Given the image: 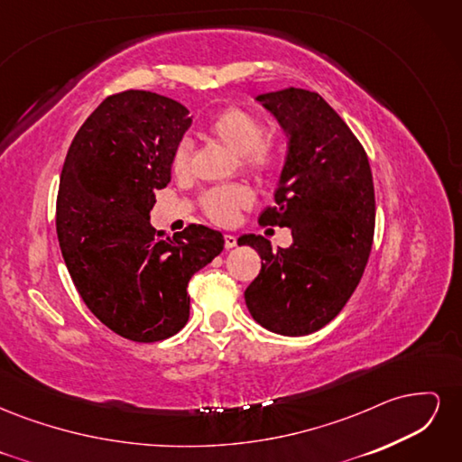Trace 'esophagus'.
Returning a JSON list of instances; mask_svg holds the SVG:
<instances>
[{
    "label": "esophagus",
    "mask_w": 462,
    "mask_h": 462,
    "mask_svg": "<svg viewBox=\"0 0 462 462\" xmlns=\"http://www.w3.org/2000/svg\"><path fill=\"white\" fill-rule=\"evenodd\" d=\"M236 246V239L233 235H226V248L229 250V248H235Z\"/></svg>",
    "instance_id": "obj_1"
}]
</instances>
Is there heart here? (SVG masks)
Returning a JSON list of instances; mask_svg holds the SVG:
<instances>
[{"instance_id": "obj_1", "label": "heart", "mask_w": 462, "mask_h": 462, "mask_svg": "<svg viewBox=\"0 0 462 462\" xmlns=\"http://www.w3.org/2000/svg\"><path fill=\"white\" fill-rule=\"evenodd\" d=\"M206 133L217 144L239 156L246 170L254 173H270L277 165V148L263 138L260 119L241 107H227L208 123ZM190 148L180 143L173 152L171 167L177 175H183L189 167ZM250 204V192L245 187H219L204 194L202 206L208 217L217 223H229L239 209Z\"/></svg>"}]
</instances>
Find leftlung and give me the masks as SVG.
<instances>
[{
    "label": "left lung",
    "instance_id": "1",
    "mask_svg": "<svg viewBox=\"0 0 462 462\" xmlns=\"http://www.w3.org/2000/svg\"><path fill=\"white\" fill-rule=\"evenodd\" d=\"M254 100L287 136L275 206L260 223L289 227L292 245L273 250L260 235L241 236L263 260L245 300L262 328L297 337L329 324L365 273L375 221L372 171L365 148L318 92L289 87Z\"/></svg>",
    "mask_w": 462,
    "mask_h": 462
}]
</instances>
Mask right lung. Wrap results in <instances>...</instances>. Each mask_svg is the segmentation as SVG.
<instances>
[{"label":"right lung","mask_w":462,"mask_h":462,"mask_svg":"<svg viewBox=\"0 0 462 462\" xmlns=\"http://www.w3.org/2000/svg\"><path fill=\"white\" fill-rule=\"evenodd\" d=\"M190 123L171 97L109 96L82 123L61 170L55 226L69 275L90 312L136 343L185 328L190 277L226 245L219 231L194 223L173 236L150 226Z\"/></svg>","instance_id":"right-lung-1"}]
</instances>
